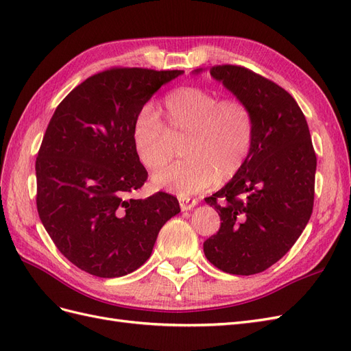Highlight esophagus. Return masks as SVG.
I'll list each match as a JSON object with an SVG mask.
<instances>
[{
	"mask_svg": "<svg viewBox=\"0 0 351 351\" xmlns=\"http://www.w3.org/2000/svg\"><path fill=\"white\" fill-rule=\"evenodd\" d=\"M180 208L182 210H190L192 208H195L197 205L196 199H190V197H180Z\"/></svg>",
	"mask_w": 351,
	"mask_h": 351,
	"instance_id": "esophagus-1",
	"label": "esophagus"
}]
</instances>
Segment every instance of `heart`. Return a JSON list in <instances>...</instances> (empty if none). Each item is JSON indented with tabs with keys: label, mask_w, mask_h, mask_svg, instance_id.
<instances>
[{
	"label": "heart",
	"mask_w": 351,
	"mask_h": 351,
	"mask_svg": "<svg viewBox=\"0 0 351 351\" xmlns=\"http://www.w3.org/2000/svg\"><path fill=\"white\" fill-rule=\"evenodd\" d=\"M164 123L151 105L136 112L132 145L139 162L149 171L173 156L174 143L183 141L186 158L152 176L156 189L187 197L226 183L246 164L254 142V117L246 102L186 86L164 98Z\"/></svg>",
	"instance_id": "heart-1"
}]
</instances>
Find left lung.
I'll list each match as a JSON object with an SVG mask.
<instances>
[{
  "mask_svg": "<svg viewBox=\"0 0 351 351\" xmlns=\"http://www.w3.org/2000/svg\"><path fill=\"white\" fill-rule=\"evenodd\" d=\"M209 73L250 107L254 142L240 171L205 199L221 227L204 252L227 274H259L293 247L311 219L316 173L311 132L299 105L277 83L241 66H214Z\"/></svg>",
  "mask_w": 351,
  "mask_h": 351,
  "instance_id": "left-lung-1",
  "label": "left lung"
}]
</instances>
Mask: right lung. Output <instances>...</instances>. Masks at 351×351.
Listing matches in <instances>:
<instances>
[{
    "instance_id": "right-lung-1",
    "label": "right lung",
    "mask_w": 351,
    "mask_h": 351,
    "mask_svg": "<svg viewBox=\"0 0 351 351\" xmlns=\"http://www.w3.org/2000/svg\"><path fill=\"white\" fill-rule=\"evenodd\" d=\"M183 70L114 67L88 77L60 102L36 158V206L57 249L101 278L136 271L177 197L130 199L147 171L132 145L136 112Z\"/></svg>"
}]
</instances>
